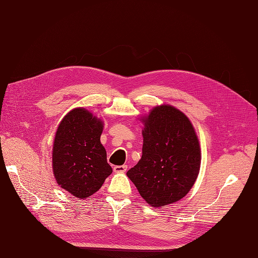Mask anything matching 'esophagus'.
I'll return each mask as SVG.
<instances>
[{
	"instance_id": "esophagus-1",
	"label": "esophagus",
	"mask_w": 258,
	"mask_h": 258,
	"mask_svg": "<svg viewBox=\"0 0 258 258\" xmlns=\"http://www.w3.org/2000/svg\"><path fill=\"white\" fill-rule=\"evenodd\" d=\"M128 167L127 165H122V166H115L114 167V172L116 173H124L127 171Z\"/></svg>"
}]
</instances>
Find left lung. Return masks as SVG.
<instances>
[{"instance_id": "8db88e82", "label": "left lung", "mask_w": 258, "mask_h": 258, "mask_svg": "<svg viewBox=\"0 0 258 258\" xmlns=\"http://www.w3.org/2000/svg\"><path fill=\"white\" fill-rule=\"evenodd\" d=\"M143 123L142 157L127 175L153 208L184 198L198 177L199 139L191 121L178 108L161 104L139 118Z\"/></svg>"}]
</instances>
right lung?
Listing matches in <instances>:
<instances>
[{"label":"right lung","instance_id":"add662e5","mask_svg":"<svg viewBox=\"0 0 258 258\" xmlns=\"http://www.w3.org/2000/svg\"><path fill=\"white\" fill-rule=\"evenodd\" d=\"M104 122L85 107L70 111L56 131L52 172L58 185L74 197L86 199L97 192L113 170L101 144Z\"/></svg>","mask_w":258,"mask_h":258}]
</instances>
